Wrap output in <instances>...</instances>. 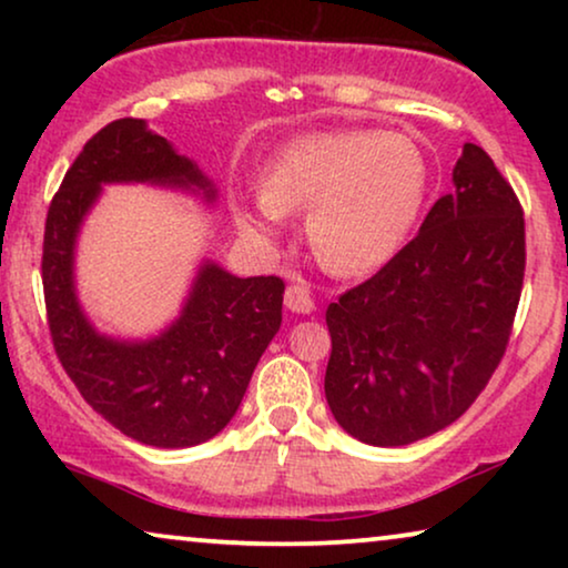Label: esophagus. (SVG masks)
<instances>
[{"instance_id": "esophagus-1", "label": "esophagus", "mask_w": 568, "mask_h": 568, "mask_svg": "<svg viewBox=\"0 0 568 568\" xmlns=\"http://www.w3.org/2000/svg\"><path fill=\"white\" fill-rule=\"evenodd\" d=\"M284 305L290 313L297 315H310L315 310L313 294H310V286L305 282H292L284 292Z\"/></svg>"}]
</instances>
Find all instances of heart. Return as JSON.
I'll list each match as a JSON object with an SVG mask.
<instances>
[{"label":"heart","mask_w":568,"mask_h":568,"mask_svg":"<svg viewBox=\"0 0 568 568\" xmlns=\"http://www.w3.org/2000/svg\"><path fill=\"white\" fill-rule=\"evenodd\" d=\"M429 162L410 136L375 129L328 131L286 144L261 193L235 220L251 237L282 235L284 216L307 212V240L333 274L359 276L390 263L422 214Z\"/></svg>","instance_id":"obj_1"}]
</instances>
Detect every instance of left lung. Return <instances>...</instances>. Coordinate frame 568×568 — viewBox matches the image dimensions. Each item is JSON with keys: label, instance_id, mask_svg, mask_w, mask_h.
Instances as JSON below:
<instances>
[{"label": "left lung", "instance_id": "8db88e82", "mask_svg": "<svg viewBox=\"0 0 568 568\" xmlns=\"http://www.w3.org/2000/svg\"><path fill=\"white\" fill-rule=\"evenodd\" d=\"M453 185L390 263L325 310V398L364 445L403 447L457 422L507 348L525 276L523 206L478 144L463 146Z\"/></svg>", "mask_w": 568, "mask_h": 568}]
</instances>
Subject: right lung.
Here are the masks:
<instances>
[{
  "label": "right lung",
  "mask_w": 568,
  "mask_h": 568,
  "mask_svg": "<svg viewBox=\"0 0 568 568\" xmlns=\"http://www.w3.org/2000/svg\"><path fill=\"white\" fill-rule=\"evenodd\" d=\"M144 183L216 204V185L144 119L100 129L67 170L43 235V292L61 367L82 398L126 437L183 449L232 422L255 364L282 325L284 282L240 278L201 258L181 313L146 338L95 328L77 294V243L103 185Z\"/></svg>",
  "instance_id": "obj_1"
}]
</instances>
